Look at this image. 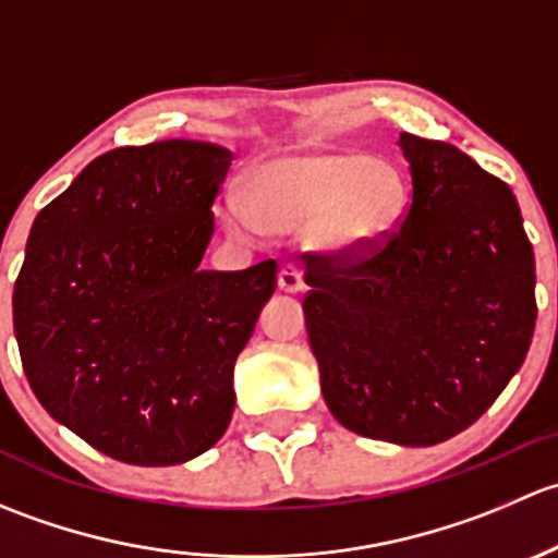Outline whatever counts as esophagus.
<instances>
[{"label": "esophagus", "instance_id": "obj_1", "mask_svg": "<svg viewBox=\"0 0 558 558\" xmlns=\"http://www.w3.org/2000/svg\"><path fill=\"white\" fill-rule=\"evenodd\" d=\"M278 286L286 294H300L305 289V278H302V269L296 264H286L278 275Z\"/></svg>", "mask_w": 558, "mask_h": 558}]
</instances>
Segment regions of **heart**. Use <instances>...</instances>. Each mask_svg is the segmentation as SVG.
Masks as SVG:
<instances>
[{
	"mask_svg": "<svg viewBox=\"0 0 558 558\" xmlns=\"http://www.w3.org/2000/svg\"><path fill=\"white\" fill-rule=\"evenodd\" d=\"M243 199L245 205L232 202L223 213L234 238L313 229L318 245L362 251L393 232L404 183L388 161L359 150H326L262 161L247 172Z\"/></svg>",
	"mask_w": 558,
	"mask_h": 558,
	"instance_id": "heart-1",
	"label": "heart"
}]
</instances>
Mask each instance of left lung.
<instances>
[{
	"mask_svg": "<svg viewBox=\"0 0 558 558\" xmlns=\"http://www.w3.org/2000/svg\"><path fill=\"white\" fill-rule=\"evenodd\" d=\"M413 199L362 251L307 253L305 324L345 429L437 446L475 424L526 359L534 253L519 202L456 145L399 134Z\"/></svg>",
	"mask_w": 558,
	"mask_h": 558,
	"instance_id": "left-lung-1",
	"label": "left lung"
}]
</instances>
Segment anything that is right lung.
Returning <instances> with one entry per match:
<instances>
[{"label":"right lung","mask_w":558,"mask_h":558,"mask_svg":"<svg viewBox=\"0 0 558 558\" xmlns=\"http://www.w3.org/2000/svg\"><path fill=\"white\" fill-rule=\"evenodd\" d=\"M232 150L196 140L97 156L39 210L13 289L32 391L92 448L140 466L216 446L234 362L278 262L199 269Z\"/></svg>","instance_id":"add662e5"}]
</instances>
